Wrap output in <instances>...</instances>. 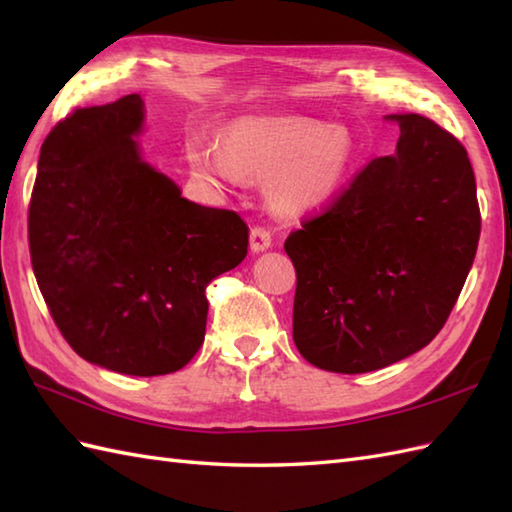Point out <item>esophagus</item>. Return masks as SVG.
<instances>
[{
  "instance_id": "1",
  "label": "esophagus",
  "mask_w": 512,
  "mask_h": 512,
  "mask_svg": "<svg viewBox=\"0 0 512 512\" xmlns=\"http://www.w3.org/2000/svg\"><path fill=\"white\" fill-rule=\"evenodd\" d=\"M270 244H273V233H270L266 226L257 224L250 228V250H253V253H262V250L270 248Z\"/></svg>"
}]
</instances>
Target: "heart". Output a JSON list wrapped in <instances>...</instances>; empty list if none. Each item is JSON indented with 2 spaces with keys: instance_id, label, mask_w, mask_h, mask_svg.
<instances>
[{
  "instance_id": "heart-1",
  "label": "heart",
  "mask_w": 512,
  "mask_h": 512,
  "mask_svg": "<svg viewBox=\"0 0 512 512\" xmlns=\"http://www.w3.org/2000/svg\"><path fill=\"white\" fill-rule=\"evenodd\" d=\"M200 178L235 184L239 178H274L270 202L281 213H306L334 198L354 158L352 136L306 116H253L226 127L222 147L189 145Z\"/></svg>"
}]
</instances>
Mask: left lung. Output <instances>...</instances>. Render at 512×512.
Returning a JSON list of instances; mask_svg holds the SVG:
<instances>
[{
    "mask_svg": "<svg viewBox=\"0 0 512 512\" xmlns=\"http://www.w3.org/2000/svg\"><path fill=\"white\" fill-rule=\"evenodd\" d=\"M286 239L297 270L292 339L308 363L365 374L429 345L458 301L482 215L464 145L420 114Z\"/></svg>",
    "mask_w": 512,
    "mask_h": 512,
    "instance_id": "left-lung-1",
    "label": "left lung"
}]
</instances>
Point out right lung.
Returning a JSON list of instances; mask_svg holds the SVG:
<instances>
[{
  "instance_id": "obj_1",
  "label": "right lung",
  "mask_w": 512,
  "mask_h": 512,
  "mask_svg": "<svg viewBox=\"0 0 512 512\" xmlns=\"http://www.w3.org/2000/svg\"><path fill=\"white\" fill-rule=\"evenodd\" d=\"M143 99L76 107L41 145L28 246L43 301L85 361L129 376L187 365L204 343L206 286L242 264L235 211L184 200L143 162Z\"/></svg>"
}]
</instances>
